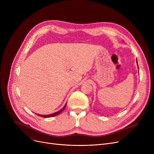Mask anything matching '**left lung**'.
<instances>
[{"mask_svg":"<svg viewBox=\"0 0 154 154\" xmlns=\"http://www.w3.org/2000/svg\"><path fill=\"white\" fill-rule=\"evenodd\" d=\"M137 66H138V64H137ZM138 67H139V66H138Z\"/></svg>","mask_w":154,"mask_h":154,"instance_id":"obj_1","label":"left lung"}]
</instances>
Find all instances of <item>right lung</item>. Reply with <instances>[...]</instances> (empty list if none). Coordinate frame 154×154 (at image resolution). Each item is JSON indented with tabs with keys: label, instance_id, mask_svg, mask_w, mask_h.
<instances>
[{
	"label": "right lung",
	"instance_id": "add662e5",
	"mask_svg": "<svg viewBox=\"0 0 154 154\" xmlns=\"http://www.w3.org/2000/svg\"><path fill=\"white\" fill-rule=\"evenodd\" d=\"M66 105H67V103H66V105H65L64 106V107L62 109H60L59 111H58V112H55V113H54V114H49V115H40V114H37V116H40V117H44V118H47V117H54V116H57V115H59V114H60V113L65 109V108H66Z\"/></svg>",
	"mask_w": 154,
	"mask_h": 154
}]
</instances>
